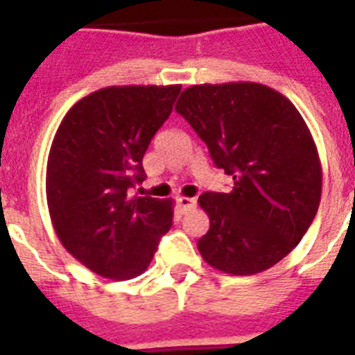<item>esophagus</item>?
Returning <instances> with one entry per match:
<instances>
[{"label":"esophagus","instance_id":"obj_1","mask_svg":"<svg viewBox=\"0 0 355 355\" xmlns=\"http://www.w3.org/2000/svg\"><path fill=\"white\" fill-rule=\"evenodd\" d=\"M177 205H178V208H180V211H182V214H188V211H191L195 206H197V200L189 199V197H178Z\"/></svg>","mask_w":355,"mask_h":355}]
</instances>
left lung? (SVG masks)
Wrapping results in <instances>:
<instances>
[{
  "mask_svg": "<svg viewBox=\"0 0 355 355\" xmlns=\"http://www.w3.org/2000/svg\"><path fill=\"white\" fill-rule=\"evenodd\" d=\"M175 110L234 180L228 193L199 197L210 217L200 256L236 276L276 265L308 232L322 193L317 145L300 112L258 83L189 86Z\"/></svg>",
  "mask_w": 355,
  "mask_h": 355,
  "instance_id": "obj_1",
  "label": "left lung"
}]
</instances>
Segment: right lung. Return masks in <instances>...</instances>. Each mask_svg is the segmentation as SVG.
<instances>
[{
	"instance_id": "right-lung-1",
	"label": "right lung",
	"mask_w": 355,
	"mask_h": 355,
	"mask_svg": "<svg viewBox=\"0 0 355 355\" xmlns=\"http://www.w3.org/2000/svg\"><path fill=\"white\" fill-rule=\"evenodd\" d=\"M180 88H101L69 108L53 138L46 171L51 223L64 248L96 275H141L171 228L173 200L127 191L144 182L145 150Z\"/></svg>"
}]
</instances>
